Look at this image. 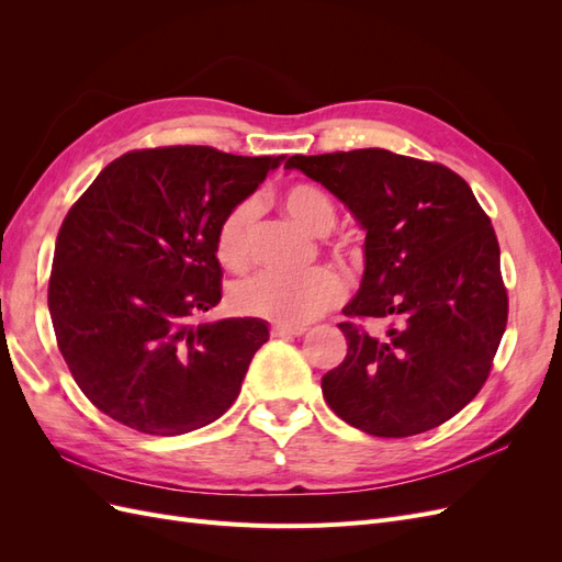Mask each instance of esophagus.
I'll return each mask as SVG.
<instances>
[{
  "label": "esophagus",
  "mask_w": 562,
  "mask_h": 562,
  "mask_svg": "<svg viewBox=\"0 0 562 562\" xmlns=\"http://www.w3.org/2000/svg\"><path fill=\"white\" fill-rule=\"evenodd\" d=\"M304 330L307 328H302V326H274L271 328V335L274 337H300V335H304Z\"/></svg>",
  "instance_id": "obj_1"
}]
</instances>
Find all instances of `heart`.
<instances>
[{
  "label": "heart",
  "mask_w": 562,
  "mask_h": 562,
  "mask_svg": "<svg viewBox=\"0 0 562 562\" xmlns=\"http://www.w3.org/2000/svg\"><path fill=\"white\" fill-rule=\"evenodd\" d=\"M283 211L312 236H326L335 223V203L314 184H293L283 192ZM260 206L244 199L225 213L217 227V258L227 267H244L250 260L252 234ZM345 297V285L335 271L321 267L302 277L260 271L232 288V304L241 314L274 321L279 326H304Z\"/></svg>",
  "instance_id": "b5f03b06"
}]
</instances>
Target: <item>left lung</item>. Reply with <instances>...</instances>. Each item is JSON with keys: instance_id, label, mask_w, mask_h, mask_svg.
<instances>
[{"instance_id": "1", "label": "left lung", "mask_w": 562, "mask_h": 562, "mask_svg": "<svg viewBox=\"0 0 562 562\" xmlns=\"http://www.w3.org/2000/svg\"><path fill=\"white\" fill-rule=\"evenodd\" d=\"M345 203L366 232L363 279L339 323L347 356L321 380L330 411L405 438L454 417L487 380L506 328L499 244L471 187L440 164L370 147L285 161Z\"/></svg>"}]
</instances>
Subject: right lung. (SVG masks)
<instances>
[{
  "mask_svg": "<svg viewBox=\"0 0 562 562\" xmlns=\"http://www.w3.org/2000/svg\"><path fill=\"white\" fill-rule=\"evenodd\" d=\"M283 159L190 145L128 151L67 213L48 312L67 368L100 413L180 436L239 396L267 321L194 318L223 297L220 220Z\"/></svg>",
  "mask_w": 562,
  "mask_h": 562,
  "instance_id": "1",
  "label": "right lung"
}]
</instances>
